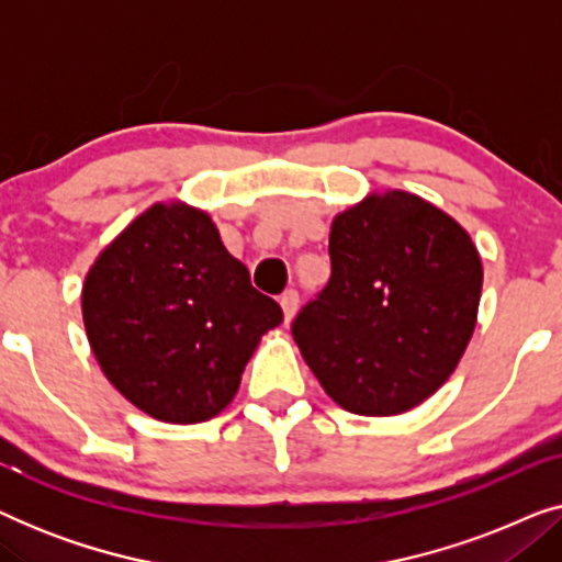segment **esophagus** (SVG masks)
Returning <instances> with one entry per match:
<instances>
[{
    "mask_svg": "<svg viewBox=\"0 0 562 562\" xmlns=\"http://www.w3.org/2000/svg\"><path fill=\"white\" fill-rule=\"evenodd\" d=\"M279 304H281V310H283V319L291 322V317H294V312H296V306H299V294H296L294 289L283 291L281 299H279Z\"/></svg>",
    "mask_w": 562,
    "mask_h": 562,
    "instance_id": "1",
    "label": "esophagus"
}]
</instances>
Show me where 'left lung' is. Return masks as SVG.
I'll use <instances>...</instances> for the list:
<instances>
[{
  "instance_id": "left-lung-1",
  "label": "left lung",
  "mask_w": 562,
  "mask_h": 562,
  "mask_svg": "<svg viewBox=\"0 0 562 562\" xmlns=\"http://www.w3.org/2000/svg\"><path fill=\"white\" fill-rule=\"evenodd\" d=\"M333 276L294 319L306 366L363 417L419 406L471 342L483 266L471 235L427 199L368 194L333 220Z\"/></svg>"
}]
</instances>
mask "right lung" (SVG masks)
Returning a JSON list of instances; mask_svg holds the SVG:
<instances>
[{
	"mask_svg": "<svg viewBox=\"0 0 562 562\" xmlns=\"http://www.w3.org/2000/svg\"><path fill=\"white\" fill-rule=\"evenodd\" d=\"M81 314L112 386L168 425L217 417L260 337L283 319L210 214L183 202L148 206L99 252Z\"/></svg>",
	"mask_w": 562,
	"mask_h": 562,
	"instance_id": "obj_1",
	"label": "right lung"
}]
</instances>
